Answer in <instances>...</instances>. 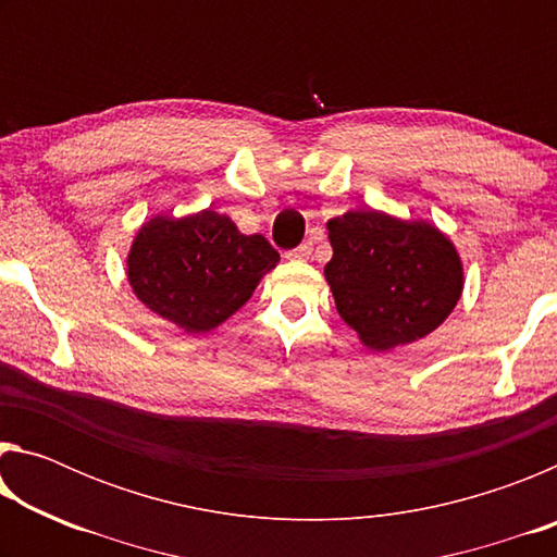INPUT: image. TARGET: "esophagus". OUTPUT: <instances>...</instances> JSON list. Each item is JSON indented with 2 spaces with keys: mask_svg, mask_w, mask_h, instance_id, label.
I'll use <instances>...</instances> for the list:
<instances>
[{
  "mask_svg": "<svg viewBox=\"0 0 557 557\" xmlns=\"http://www.w3.org/2000/svg\"><path fill=\"white\" fill-rule=\"evenodd\" d=\"M309 256H312V243H301L299 248L287 252L289 260H309Z\"/></svg>",
  "mask_w": 557,
  "mask_h": 557,
  "instance_id": "1",
  "label": "esophagus"
}]
</instances>
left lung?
I'll return each mask as SVG.
<instances>
[{"label":"left lung","mask_w":557,"mask_h":557,"mask_svg":"<svg viewBox=\"0 0 557 557\" xmlns=\"http://www.w3.org/2000/svg\"><path fill=\"white\" fill-rule=\"evenodd\" d=\"M324 277L336 312L371 351H391L445 322L465 289L461 258L428 221L358 209L326 223Z\"/></svg>","instance_id":"8db88e82"}]
</instances>
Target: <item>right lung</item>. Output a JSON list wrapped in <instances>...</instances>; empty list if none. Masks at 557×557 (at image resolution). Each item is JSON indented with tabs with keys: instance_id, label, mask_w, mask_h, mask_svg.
<instances>
[{
	"instance_id": "right-lung-1",
	"label": "right lung",
	"mask_w": 557,
	"mask_h": 557,
	"mask_svg": "<svg viewBox=\"0 0 557 557\" xmlns=\"http://www.w3.org/2000/svg\"><path fill=\"white\" fill-rule=\"evenodd\" d=\"M280 252L262 235H243L228 215H154L127 252V280L137 299L186 334L221 326L275 270Z\"/></svg>"
}]
</instances>
